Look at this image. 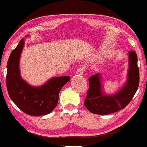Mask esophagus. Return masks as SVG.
Masks as SVG:
<instances>
[{
  "mask_svg": "<svg viewBox=\"0 0 147 147\" xmlns=\"http://www.w3.org/2000/svg\"><path fill=\"white\" fill-rule=\"evenodd\" d=\"M85 71V67L82 66V67H79V68L77 69V71H76V74H79V75H82L84 73V71Z\"/></svg>",
  "mask_w": 147,
  "mask_h": 147,
  "instance_id": "34e87169",
  "label": "esophagus"
}]
</instances>
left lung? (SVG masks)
Masks as SVG:
<instances>
[{
    "label": "left lung",
    "instance_id": "1",
    "mask_svg": "<svg viewBox=\"0 0 147 147\" xmlns=\"http://www.w3.org/2000/svg\"><path fill=\"white\" fill-rule=\"evenodd\" d=\"M129 66L127 80L125 86L114 95H107L102 90L101 74H95L89 78L84 105L90 113L107 115L124 109L136 94L139 84V71L137 66V55L136 52L128 53Z\"/></svg>",
    "mask_w": 147,
    "mask_h": 147
}]
</instances>
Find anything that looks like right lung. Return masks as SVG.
I'll return each mask as SVG.
<instances>
[{"instance_id": "1", "label": "right lung", "mask_w": 147, "mask_h": 147, "mask_svg": "<svg viewBox=\"0 0 147 147\" xmlns=\"http://www.w3.org/2000/svg\"><path fill=\"white\" fill-rule=\"evenodd\" d=\"M23 46L24 40L22 38L11 52L7 63L6 87L8 95L25 114L34 116L48 115L57 106L60 90L70 80L71 76L52 78L39 87L29 85L20 76V58Z\"/></svg>"}]
</instances>
